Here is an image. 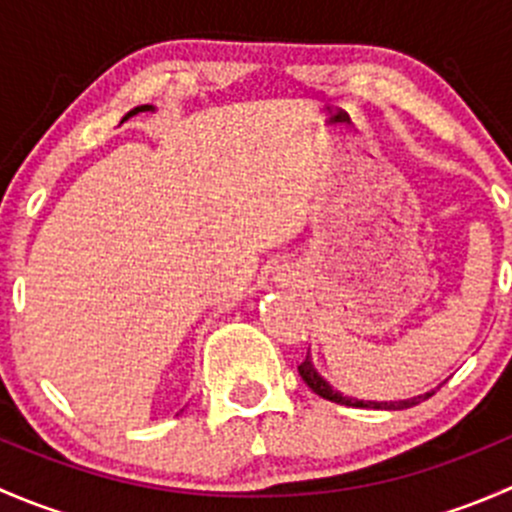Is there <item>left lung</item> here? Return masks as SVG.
Masks as SVG:
<instances>
[{"mask_svg":"<svg viewBox=\"0 0 512 512\" xmlns=\"http://www.w3.org/2000/svg\"><path fill=\"white\" fill-rule=\"evenodd\" d=\"M299 376H302L304 384L309 386V389L314 391L317 396H322V399L327 401H334V404H342V406H352V409H389V411H399V409H411V406L421 404V401H426L428 396H433V391H426V394L421 396H414V399H406V401H359V399H349V396H342L339 391H334L332 386L327 384V381L322 379V376L317 374V369H314V364L309 361V354L307 359L302 361V364L297 366Z\"/></svg>","mask_w":512,"mask_h":512,"instance_id":"1","label":"left lung"}]
</instances>
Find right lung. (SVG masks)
<instances>
[{
  "label": "right lung",
  "instance_id": "1",
  "mask_svg": "<svg viewBox=\"0 0 512 512\" xmlns=\"http://www.w3.org/2000/svg\"><path fill=\"white\" fill-rule=\"evenodd\" d=\"M141 111H151V106H138V108H133L131 113H128L126 118H131V116H136V113H141ZM126 118H123V121H126Z\"/></svg>",
  "mask_w": 512,
  "mask_h": 512
}]
</instances>
